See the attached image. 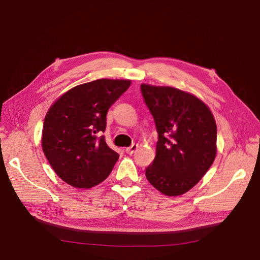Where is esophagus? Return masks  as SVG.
<instances>
[{
	"label": "esophagus",
	"instance_id": "obj_1",
	"mask_svg": "<svg viewBox=\"0 0 260 260\" xmlns=\"http://www.w3.org/2000/svg\"><path fill=\"white\" fill-rule=\"evenodd\" d=\"M137 149H138V144H132L131 146H129V147L125 148V153L131 155V154L135 153V152L137 151Z\"/></svg>",
	"mask_w": 260,
	"mask_h": 260
}]
</instances>
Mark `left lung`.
I'll use <instances>...</instances> for the list:
<instances>
[{
  "label": "left lung",
  "instance_id": "1",
  "mask_svg": "<svg viewBox=\"0 0 260 260\" xmlns=\"http://www.w3.org/2000/svg\"><path fill=\"white\" fill-rule=\"evenodd\" d=\"M158 141L145 176L167 196L187 192L206 174L217 153V125L209 108L190 93L141 84Z\"/></svg>",
  "mask_w": 260,
  "mask_h": 260
}]
</instances>
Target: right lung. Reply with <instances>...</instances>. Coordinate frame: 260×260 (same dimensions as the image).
<instances>
[{
	"mask_svg": "<svg viewBox=\"0 0 260 260\" xmlns=\"http://www.w3.org/2000/svg\"><path fill=\"white\" fill-rule=\"evenodd\" d=\"M130 80L99 79L77 85L55 102L45 116L42 149L66 183L89 188L111 174L119 155L102 136L109 107L128 90Z\"/></svg>",
	"mask_w": 260,
	"mask_h": 260,
	"instance_id": "right-lung-1",
	"label": "right lung"
}]
</instances>
